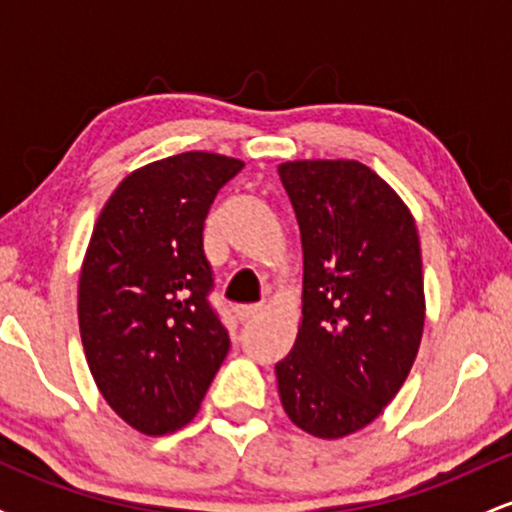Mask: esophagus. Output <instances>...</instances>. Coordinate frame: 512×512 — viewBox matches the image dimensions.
<instances>
[{
  "mask_svg": "<svg viewBox=\"0 0 512 512\" xmlns=\"http://www.w3.org/2000/svg\"><path fill=\"white\" fill-rule=\"evenodd\" d=\"M236 315H238V320H243V322L255 320V317L262 315V305H238Z\"/></svg>",
  "mask_w": 512,
  "mask_h": 512,
  "instance_id": "esophagus-1",
  "label": "esophagus"
}]
</instances>
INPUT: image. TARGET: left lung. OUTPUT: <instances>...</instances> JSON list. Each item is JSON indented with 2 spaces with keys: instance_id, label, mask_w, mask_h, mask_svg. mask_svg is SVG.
Segmentation results:
<instances>
[{
  "instance_id": "left-lung-1",
  "label": "left lung",
  "mask_w": 512,
  "mask_h": 512,
  "mask_svg": "<svg viewBox=\"0 0 512 512\" xmlns=\"http://www.w3.org/2000/svg\"><path fill=\"white\" fill-rule=\"evenodd\" d=\"M303 243V322L276 363L289 419L344 438L378 419L407 380L424 334L414 216L358 161L279 166Z\"/></svg>"
}]
</instances>
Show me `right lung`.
<instances>
[{"label":"right lung","mask_w":512,"mask_h":512,"mask_svg":"<svg viewBox=\"0 0 512 512\" xmlns=\"http://www.w3.org/2000/svg\"><path fill=\"white\" fill-rule=\"evenodd\" d=\"M245 163L187 151L134 170L105 202L79 279L93 380L120 419L163 436L197 414L228 354L211 308L204 219Z\"/></svg>","instance_id":"right-lung-1"}]
</instances>
